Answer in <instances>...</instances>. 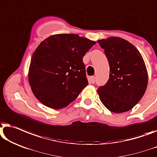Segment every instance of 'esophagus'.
<instances>
[{"instance_id": "obj_1", "label": "esophagus", "mask_w": 157, "mask_h": 157, "mask_svg": "<svg viewBox=\"0 0 157 157\" xmlns=\"http://www.w3.org/2000/svg\"><path fill=\"white\" fill-rule=\"evenodd\" d=\"M95 76H91V77H90V78H89V81L91 83H95Z\"/></svg>"}]
</instances>
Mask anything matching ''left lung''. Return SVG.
<instances>
[{
  "label": "left lung",
  "mask_w": 157,
  "mask_h": 157,
  "mask_svg": "<svg viewBox=\"0 0 157 157\" xmlns=\"http://www.w3.org/2000/svg\"><path fill=\"white\" fill-rule=\"evenodd\" d=\"M110 66V78L97 90L102 103L111 112L121 113L137 105L146 91L148 73L137 49L128 41L110 37L97 41Z\"/></svg>",
  "instance_id": "obj_1"
}]
</instances>
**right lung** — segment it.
Wrapping results in <instances>:
<instances>
[{
    "label": "right lung",
    "instance_id": "right-lung-1",
    "mask_svg": "<svg viewBox=\"0 0 157 157\" xmlns=\"http://www.w3.org/2000/svg\"><path fill=\"white\" fill-rule=\"evenodd\" d=\"M96 44L75 34H57L43 40L31 59L28 81L43 105H69L88 85L83 57Z\"/></svg>",
    "mask_w": 157,
    "mask_h": 157
}]
</instances>
